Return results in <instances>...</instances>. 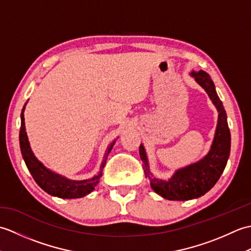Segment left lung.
<instances>
[{
    "label": "left lung",
    "instance_id": "8db88e82",
    "mask_svg": "<svg viewBox=\"0 0 251 251\" xmlns=\"http://www.w3.org/2000/svg\"><path fill=\"white\" fill-rule=\"evenodd\" d=\"M192 76H194L195 81L206 90L219 112L215 139L209 153L201 161L177 170L172 178L165 181L152 177L149 170L145 149L142 145L139 147L146 177L150 180L152 189L158 195L170 201H189L207 193L219 180L230 156L231 134L227 126L226 113L216 93L214 82L205 71L201 70L192 72Z\"/></svg>",
    "mask_w": 251,
    "mask_h": 251
}]
</instances>
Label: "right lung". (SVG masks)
I'll use <instances>...</instances> for the list:
<instances>
[{"instance_id":"right-lung-1","label":"right lung","mask_w":251,"mask_h":251,"mask_svg":"<svg viewBox=\"0 0 251 251\" xmlns=\"http://www.w3.org/2000/svg\"><path fill=\"white\" fill-rule=\"evenodd\" d=\"M25 104L24 105L23 111H21V126L19 134L20 150L26 167H28L32 177L35 180V182L39 184L40 188L43 189L46 193H49L52 196L60 197V199H78V197H83L89 194L90 192L95 189V186L99 183V180L101 178V176H102V169L104 167L106 156H108V154L112 150V148H113L115 141L112 142L109 146L103 162L100 166L98 175H96L92 179L74 181L69 180L65 177H61V176L52 173L50 169L44 167L43 164L37 161L34 154L31 151L25 126L24 111L25 108Z\"/></svg>"}]
</instances>
